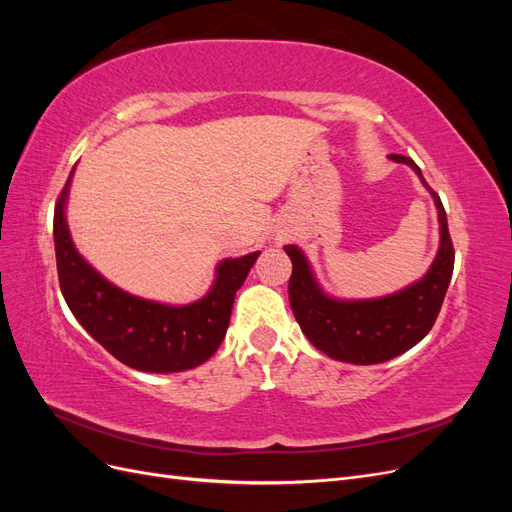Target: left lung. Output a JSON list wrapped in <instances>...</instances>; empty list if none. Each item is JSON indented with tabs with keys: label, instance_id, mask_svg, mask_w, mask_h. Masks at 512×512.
<instances>
[{
	"label": "left lung",
	"instance_id": "8db88e82",
	"mask_svg": "<svg viewBox=\"0 0 512 512\" xmlns=\"http://www.w3.org/2000/svg\"><path fill=\"white\" fill-rule=\"evenodd\" d=\"M389 160L408 164L438 209V254L421 280L378 299H337L322 290L301 247H284L292 262L290 307L301 331L320 352L352 365L391 361L421 342L440 314L455 265V250L440 196L429 188L412 158L391 153Z\"/></svg>",
	"mask_w": 512,
	"mask_h": 512
}]
</instances>
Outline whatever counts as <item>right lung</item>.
<instances>
[{
  "label": "right lung",
  "mask_w": 512,
  "mask_h": 512,
  "mask_svg": "<svg viewBox=\"0 0 512 512\" xmlns=\"http://www.w3.org/2000/svg\"><path fill=\"white\" fill-rule=\"evenodd\" d=\"M72 177L74 168L57 200L53 239L61 294L74 318L117 361L132 369L175 374L203 365L220 348L235 294L260 252L220 260L211 288L194 303L168 305L136 297L108 282L76 250L66 220Z\"/></svg>",
  "instance_id": "1"
}]
</instances>
